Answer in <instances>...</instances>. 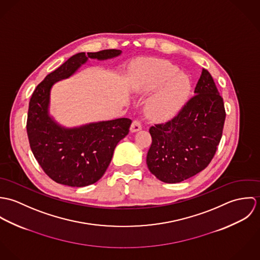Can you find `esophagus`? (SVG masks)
<instances>
[{"label": "esophagus", "instance_id": "1", "mask_svg": "<svg viewBox=\"0 0 260 260\" xmlns=\"http://www.w3.org/2000/svg\"><path fill=\"white\" fill-rule=\"evenodd\" d=\"M142 129V125H141V122L138 120V119H135L132 124H131V127H130V131L131 132H137L139 130Z\"/></svg>", "mask_w": 260, "mask_h": 260}]
</instances>
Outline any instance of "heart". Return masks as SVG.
<instances>
[{"mask_svg":"<svg viewBox=\"0 0 260 260\" xmlns=\"http://www.w3.org/2000/svg\"><path fill=\"white\" fill-rule=\"evenodd\" d=\"M160 85L161 87L149 100L147 110L155 119L167 120L172 118L185 103L190 93V82L175 65L167 61L145 63L133 81V88L138 93H148Z\"/></svg>","mask_w":260,"mask_h":260,"instance_id":"b5f03b06","label":"heart"}]
</instances>
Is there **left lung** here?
<instances>
[{"label": "left lung", "mask_w": 260, "mask_h": 260, "mask_svg": "<svg viewBox=\"0 0 260 260\" xmlns=\"http://www.w3.org/2000/svg\"><path fill=\"white\" fill-rule=\"evenodd\" d=\"M191 97L171 120L151 126L148 169L165 183H178L204 170L215 155L226 117L223 98L203 69Z\"/></svg>", "instance_id": "1"}]
</instances>
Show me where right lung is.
I'll return each mask as SVG.
<instances>
[{"label": "right lung", "mask_w": 260, "mask_h": 260, "mask_svg": "<svg viewBox=\"0 0 260 260\" xmlns=\"http://www.w3.org/2000/svg\"><path fill=\"white\" fill-rule=\"evenodd\" d=\"M120 50L78 53L46 76L32 94L27 119L31 150L44 172L55 182L83 187L97 182L107 170L118 142L128 133L132 121L119 118L64 128L49 116L50 90L54 83L69 78L88 58L105 60Z\"/></svg>", "instance_id": "add662e5"}]
</instances>
